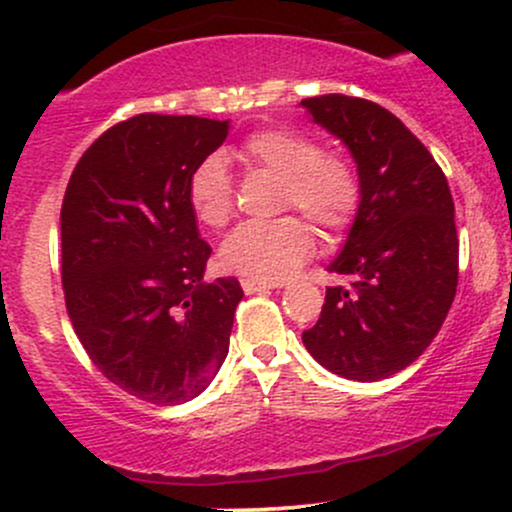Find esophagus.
Masks as SVG:
<instances>
[{
  "label": "esophagus",
  "instance_id": "34e87169",
  "mask_svg": "<svg viewBox=\"0 0 512 512\" xmlns=\"http://www.w3.org/2000/svg\"><path fill=\"white\" fill-rule=\"evenodd\" d=\"M245 293H257V291H267V289H276V284H267V281H255V279H243L240 281Z\"/></svg>",
  "mask_w": 512,
  "mask_h": 512
}]
</instances>
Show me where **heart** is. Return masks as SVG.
Masks as SVG:
<instances>
[{
	"label": "heart",
	"instance_id": "1",
	"mask_svg": "<svg viewBox=\"0 0 512 512\" xmlns=\"http://www.w3.org/2000/svg\"><path fill=\"white\" fill-rule=\"evenodd\" d=\"M248 168L279 175L281 207L301 209L322 231H342L361 204V180L342 158L322 156L308 134L269 127L250 134L238 149ZM187 202L197 221L209 228L226 226L233 214V180L219 156H207L187 178ZM315 240L298 216L250 221L238 226L221 245V264L245 279L279 284L313 255Z\"/></svg>",
	"mask_w": 512,
	"mask_h": 512
}]
</instances>
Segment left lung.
<instances>
[{"mask_svg":"<svg viewBox=\"0 0 512 512\" xmlns=\"http://www.w3.org/2000/svg\"><path fill=\"white\" fill-rule=\"evenodd\" d=\"M301 105L356 161L361 204L330 272L320 320L303 344L320 366L373 383L414 363L457 291L460 240L448 180L404 122L366 98L327 93Z\"/></svg>","mask_w":512,"mask_h":512,"instance_id":"8db88e82","label":"left lung"}]
</instances>
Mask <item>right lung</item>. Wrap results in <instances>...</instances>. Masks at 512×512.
I'll return each instance as SVG.
<instances>
[{"label": "right lung", "mask_w": 512, "mask_h": 512, "mask_svg": "<svg viewBox=\"0 0 512 512\" xmlns=\"http://www.w3.org/2000/svg\"><path fill=\"white\" fill-rule=\"evenodd\" d=\"M228 137V120L134 115L86 149L64 192L62 284L86 354L151 404L195 399L228 354L238 279L204 284L187 178Z\"/></svg>", "instance_id": "obj_1"}]
</instances>
